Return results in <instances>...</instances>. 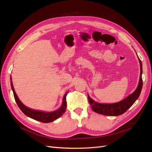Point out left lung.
<instances>
[{
    "label": "left lung",
    "instance_id": "1",
    "mask_svg": "<svg viewBox=\"0 0 152 152\" xmlns=\"http://www.w3.org/2000/svg\"><path fill=\"white\" fill-rule=\"evenodd\" d=\"M140 63V77L138 86L135 90L134 93L129 95L126 98L121 101V102L112 103V104H103L99 103L94 102V101L90 98L88 96L89 103L94 112L104 115L108 116H117L125 113L127 110L139 98L141 89L142 87V63L139 59Z\"/></svg>",
    "mask_w": 152,
    "mask_h": 152
}]
</instances>
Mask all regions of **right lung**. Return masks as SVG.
<instances>
[{
  "mask_svg": "<svg viewBox=\"0 0 152 152\" xmlns=\"http://www.w3.org/2000/svg\"><path fill=\"white\" fill-rule=\"evenodd\" d=\"M11 86L12 90L13 91L14 97H15V101L18 106V107L20 108V109L21 110L22 112L25 115H26V116L33 118L35 121H37L43 123L51 122L56 120V119L58 118L59 117L62 116L63 113L66 111V96L67 95L68 92L66 93H65V94L63 96L62 104L60 108L51 112H44L38 111V110H35L29 108L28 107H26L25 105H24L21 103L20 99L18 98L17 94H16L15 89H14L11 77Z\"/></svg>",
  "mask_w": 152,
  "mask_h": 152,
  "instance_id": "obj_1",
  "label": "right lung"
}]
</instances>
